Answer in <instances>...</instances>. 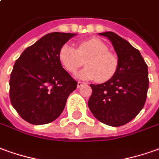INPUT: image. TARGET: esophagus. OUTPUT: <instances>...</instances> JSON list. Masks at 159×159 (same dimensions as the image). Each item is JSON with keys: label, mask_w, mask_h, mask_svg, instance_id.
<instances>
[{"label": "esophagus", "mask_w": 159, "mask_h": 159, "mask_svg": "<svg viewBox=\"0 0 159 159\" xmlns=\"http://www.w3.org/2000/svg\"><path fill=\"white\" fill-rule=\"evenodd\" d=\"M83 84H84V83H83V82H80V81H78V82H77V87H78V88L81 87V86H83Z\"/></svg>", "instance_id": "esophagus-1"}]
</instances>
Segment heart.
I'll use <instances>...</instances> for the list:
<instances>
[{"label": "heart", "mask_w": 159, "mask_h": 159, "mask_svg": "<svg viewBox=\"0 0 159 159\" xmlns=\"http://www.w3.org/2000/svg\"><path fill=\"white\" fill-rule=\"evenodd\" d=\"M58 59L64 69L70 74L85 64L86 68L79 74V77L86 80H96L105 83L116 74L119 59L116 55L109 52L108 46L98 39L82 41L76 49L64 45L58 52Z\"/></svg>", "instance_id": "b5f03b06"}]
</instances>
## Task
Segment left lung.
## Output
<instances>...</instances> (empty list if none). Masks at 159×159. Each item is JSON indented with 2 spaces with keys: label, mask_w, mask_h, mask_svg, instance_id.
I'll list each match as a JSON object with an SVG mask.
<instances>
[{
  "label": "left lung",
  "mask_w": 159,
  "mask_h": 159,
  "mask_svg": "<svg viewBox=\"0 0 159 159\" xmlns=\"http://www.w3.org/2000/svg\"><path fill=\"white\" fill-rule=\"evenodd\" d=\"M112 42L118 55L119 67L110 80L90 84L88 105L101 122L120 126L131 121L144 107L149 87L148 69L139 51L113 32L100 33Z\"/></svg>",
  "instance_id": "left-lung-1"
}]
</instances>
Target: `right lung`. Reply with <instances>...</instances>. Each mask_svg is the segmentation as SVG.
I'll use <instances>...</instances> for the list:
<instances>
[{
	"instance_id": "obj_1",
	"label": "right lung",
	"mask_w": 159,
	"mask_h": 159,
	"mask_svg": "<svg viewBox=\"0 0 159 159\" xmlns=\"http://www.w3.org/2000/svg\"><path fill=\"white\" fill-rule=\"evenodd\" d=\"M75 33H51L25 49L10 75V102L33 125L55 120L77 82L61 65L58 52Z\"/></svg>"
}]
</instances>
